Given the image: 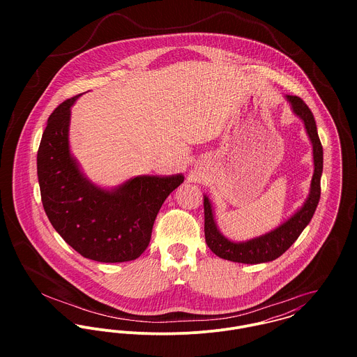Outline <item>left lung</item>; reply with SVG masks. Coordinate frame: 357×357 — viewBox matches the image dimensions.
Here are the masks:
<instances>
[{
  "label": "left lung",
  "instance_id": "obj_1",
  "mask_svg": "<svg viewBox=\"0 0 357 357\" xmlns=\"http://www.w3.org/2000/svg\"><path fill=\"white\" fill-rule=\"evenodd\" d=\"M291 104L294 114H297L305 123L307 136L312 142L313 147V163L314 172L310 183V194L304 206L284 224L278 227L276 229L255 238L248 242L235 243L228 241L224 235L217 229L211 204L208 198L204 197V238L208 249L220 258L242 262V264H259L273 261L283 255L301 235L306 225L313 217V213L317 207L320 199V177L323 172V147L320 139L317 136L316 122L312 111L306 105L304 100L298 96H286Z\"/></svg>",
  "mask_w": 357,
  "mask_h": 357
}]
</instances>
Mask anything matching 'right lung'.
Returning <instances> with one entry per match:
<instances>
[{
  "label": "right lung",
  "instance_id": "1",
  "mask_svg": "<svg viewBox=\"0 0 357 357\" xmlns=\"http://www.w3.org/2000/svg\"><path fill=\"white\" fill-rule=\"evenodd\" d=\"M78 98L56 107L40 143L37 173L45 213L82 257L99 262L136 259L149 248L160 206L184 177L139 176L114 191L93 185L68 149L70 108Z\"/></svg>",
  "mask_w": 357,
  "mask_h": 357
}]
</instances>
